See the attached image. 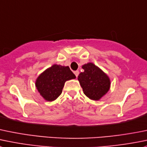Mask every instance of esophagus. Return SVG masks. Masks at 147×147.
<instances>
[{
	"label": "esophagus",
	"instance_id": "34e87169",
	"mask_svg": "<svg viewBox=\"0 0 147 147\" xmlns=\"http://www.w3.org/2000/svg\"><path fill=\"white\" fill-rule=\"evenodd\" d=\"M74 73H75V76H76V77H78V75H79V71H78V70H76V71H75V72H74Z\"/></svg>",
	"mask_w": 147,
	"mask_h": 147
}]
</instances>
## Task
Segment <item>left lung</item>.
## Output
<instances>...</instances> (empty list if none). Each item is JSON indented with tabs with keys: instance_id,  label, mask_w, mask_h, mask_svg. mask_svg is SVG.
I'll use <instances>...</instances> for the list:
<instances>
[{
	"instance_id": "1",
	"label": "left lung",
	"mask_w": 147,
	"mask_h": 147,
	"mask_svg": "<svg viewBox=\"0 0 147 147\" xmlns=\"http://www.w3.org/2000/svg\"><path fill=\"white\" fill-rule=\"evenodd\" d=\"M82 69L84 72L80 73L78 80L84 93L90 99L98 100L109 90V78L92 63L84 65Z\"/></svg>"
}]
</instances>
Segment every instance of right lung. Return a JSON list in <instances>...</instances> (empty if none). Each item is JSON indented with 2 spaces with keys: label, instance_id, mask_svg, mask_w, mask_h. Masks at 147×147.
Returning <instances> with one entry per match:
<instances>
[{
  "label": "right lung",
  "instance_id": "obj_1",
  "mask_svg": "<svg viewBox=\"0 0 147 147\" xmlns=\"http://www.w3.org/2000/svg\"><path fill=\"white\" fill-rule=\"evenodd\" d=\"M76 78L68 66L54 65L41 74L36 81L40 95L48 101H53L61 95L67 80Z\"/></svg>",
  "mask_w": 147,
  "mask_h": 147
}]
</instances>
